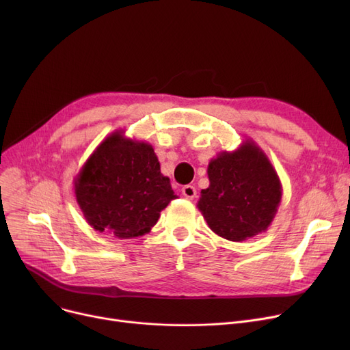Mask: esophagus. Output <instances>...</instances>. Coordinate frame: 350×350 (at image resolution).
<instances>
[{"instance_id": "34e87169", "label": "esophagus", "mask_w": 350, "mask_h": 350, "mask_svg": "<svg viewBox=\"0 0 350 350\" xmlns=\"http://www.w3.org/2000/svg\"><path fill=\"white\" fill-rule=\"evenodd\" d=\"M181 193H183V196H185V197H186V198H189V200H193V198L197 196V190H196V187H194V186H190V185H187V186H183Z\"/></svg>"}]
</instances>
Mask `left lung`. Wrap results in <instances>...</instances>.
<instances>
[{"instance_id":"1","label":"left lung","mask_w":350,"mask_h":350,"mask_svg":"<svg viewBox=\"0 0 350 350\" xmlns=\"http://www.w3.org/2000/svg\"><path fill=\"white\" fill-rule=\"evenodd\" d=\"M210 186L197 208L211 231L241 243L268 230L278 211L282 185L268 156L254 140L232 152H219L207 169Z\"/></svg>"}]
</instances>
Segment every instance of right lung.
Returning a JSON list of instances; mask_svg holds the SVG:
<instances>
[{"mask_svg":"<svg viewBox=\"0 0 350 350\" xmlns=\"http://www.w3.org/2000/svg\"><path fill=\"white\" fill-rule=\"evenodd\" d=\"M75 196L86 223L120 240L149 232L174 194L153 146L110 133L77 174Z\"/></svg>","mask_w":350,"mask_h":350,"instance_id":"add662e5","label":"right lung"}]
</instances>
